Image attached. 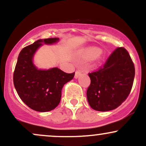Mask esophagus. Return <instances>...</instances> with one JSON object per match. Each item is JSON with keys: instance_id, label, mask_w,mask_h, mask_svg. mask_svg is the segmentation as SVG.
Listing matches in <instances>:
<instances>
[{"instance_id": "obj_1", "label": "esophagus", "mask_w": 146, "mask_h": 146, "mask_svg": "<svg viewBox=\"0 0 146 146\" xmlns=\"http://www.w3.org/2000/svg\"><path fill=\"white\" fill-rule=\"evenodd\" d=\"M81 73H82V71H80V70H77V71H75V79H78L79 78V76H80V75H81Z\"/></svg>"}]
</instances>
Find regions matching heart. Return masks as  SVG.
I'll list each match as a JSON object with an SVG mask.
<instances>
[{
  "label": "heart",
  "mask_w": 146,
  "mask_h": 146,
  "mask_svg": "<svg viewBox=\"0 0 146 146\" xmlns=\"http://www.w3.org/2000/svg\"><path fill=\"white\" fill-rule=\"evenodd\" d=\"M101 53V50L98 48H93L87 51L84 55V58L87 60H93L98 58Z\"/></svg>",
  "instance_id": "1"
}]
</instances>
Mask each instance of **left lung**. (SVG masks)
Instances as JSON below:
<instances>
[{
	"mask_svg": "<svg viewBox=\"0 0 146 146\" xmlns=\"http://www.w3.org/2000/svg\"><path fill=\"white\" fill-rule=\"evenodd\" d=\"M135 66L128 52L119 47L103 68L89 73L90 84L86 97L90 106L98 111L117 108L130 94L135 78Z\"/></svg>",
	"mask_w": 146,
	"mask_h": 146,
	"instance_id": "obj_1",
	"label": "left lung"
}]
</instances>
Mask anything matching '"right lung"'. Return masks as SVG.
Here are the masks:
<instances>
[{"label":"right lung","instance_id":"obj_1","mask_svg":"<svg viewBox=\"0 0 146 146\" xmlns=\"http://www.w3.org/2000/svg\"><path fill=\"white\" fill-rule=\"evenodd\" d=\"M59 38L40 39L20 52L14 73V84L20 98L31 109L48 112L60 104L63 86L71 81L75 73L60 68L40 69L33 63L37 50L43 44H53Z\"/></svg>","mask_w":146,"mask_h":146}]
</instances>
